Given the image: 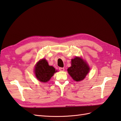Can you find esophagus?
<instances>
[{"label": "esophagus", "instance_id": "1", "mask_svg": "<svg viewBox=\"0 0 121 121\" xmlns=\"http://www.w3.org/2000/svg\"><path fill=\"white\" fill-rule=\"evenodd\" d=\"M59 69L60 71H64L65 70V69L64 68H60Z\"/></svg>", "mask_w": 121, "mask_h": 121}]
</instances>
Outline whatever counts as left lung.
<instances>
[{
    "label": "left lung",
    "mask_w": 121,
    "mask_h": 121,
    "mask_svg": "<svg viewBox=\"0 0 121 121\" xmlns=\"http://www.w3.org/2000/svg\"><path fill=\"white\" fill-rule=\"evenodd\" d=\"M90 68L86 62L81 58L76 57L72 60L71 67L68 72L73 79L78 82L83 80L88 73Z\"/></svg>",
    "instance_id": "left-lung-1"
}]
</instances>
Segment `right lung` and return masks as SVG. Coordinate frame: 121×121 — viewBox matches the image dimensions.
Returning a JSON list of instances; mask_svg holds the SVG:
<instances>
[{
    "mask_svg": "<svg viewBox=\"0 0 121 121\" xmlns=\"http://www.w3.org/2000/svg\"><path fill=\"white\" fill-rule=\"evenodd\" d=\"M35 74L36 78L42 82H47L57 71L48 65L46 60L42 59L39 60L36 64L35 69Z\"/></svg>",
    "mask_w": 121,
    "mask_h": 121,
    "instance_id": "1",
    "label": "right lung"
}]
</instances>
